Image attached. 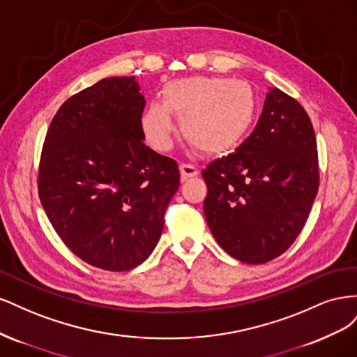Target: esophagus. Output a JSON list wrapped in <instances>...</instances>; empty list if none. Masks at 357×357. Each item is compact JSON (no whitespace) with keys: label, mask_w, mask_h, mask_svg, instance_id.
<instances>
[{"label":"esophagus","mask_w":357,"mask_h":357,"mask_svg":"<svg viewBox=\"0 0 357 357\" xmlns=\"http://www.w3.org/2000/svg\"><path fill=\"white\" fill-rule=\"evenodd\" d=\"M198 174H199V169L195 165H192V164H181L180 165V176H181L183 181L190 178V177H197Z\"/></svg>","instance_id":"1"}]
</instances>
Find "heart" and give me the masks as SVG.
Returning a JSON list of instances; mask_svg holds the SVG:
<instances>
[{"label": "heart", "mask_w": 357, "mask_h": 357, "mask_svg": "<svg viewBox=\"0 0 357 357\" xmlns=\"http://www.w3.org/2000/svg\"><path fill=\"white\" fill-rule=\"evenodd\" d=\"M174 114L181 121L188 142L204 153H223L238 144L256 114V95L243 80L189 77L171 82L162 102H150L142 117L147 142L156 150H168L176 131Z\"/></svg>", "instance_id": "heart-1"}]
</instances>
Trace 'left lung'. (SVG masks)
<instances>
[{
  "label": "left lung",
  "mask_w": 357,
  "mask_h": 357,
  "mask_svg": "<svg viewBox=\"0 0 357 357\" xmlns=\"http://www.w3.org/2000/svg\"><path fill=\"white\" fill-rule=\"evenodd\" d=\"M202 177L205 219L226 253L253 265L283 255L319 190L317 142L304 107L273 88L250 137Z\"/></svg>",
  "instance_id": "left-lung-1"
}]
</instances>
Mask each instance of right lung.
<instances>
[{
	"mask_svg": "<svg viewBox=\"0 0 357 357\" xmlns=\"http://www.w3.org/2000/svg\"><path fill=\"white\" fill-rule=\"evenodd\" d=\"M135 77L102 79L63 102L41 149L38 197L82 261L129 271L152 255L180 186L178 165L147 147Z\"/></svg>",
	"mask_w": 357,
	"mask_h": 357,
	"instance_id": "right-lung-1",
	"label": "right lung"
}]
</instances>
